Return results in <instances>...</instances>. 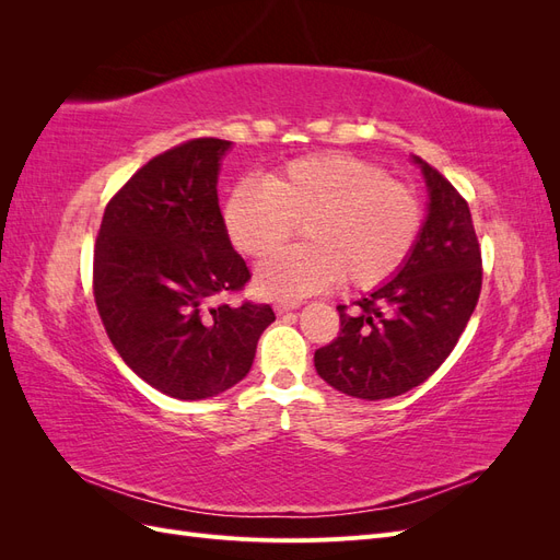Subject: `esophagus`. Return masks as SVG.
<instances>
[{
  "label": "esophagus",
  "instance_id": "obj_1",
  "mask_svg": "<svg viewBox=\"0 0 560 560\" xmlns=\"http://www.w3.org/2000/svg\"><path fill=\"white\" fill-rule=\"evenodd\" d=\"M301 306V303L299 301H278L276 303V313H290V311H294V308H299Z\"/></svg>",
  "mask_w": 560,
  "mask_h": 560
}]
</instances>
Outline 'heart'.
Listing matches in <instances>:
<instances>
[{"label": "heart", "mask_w": 560, "mask_h": 560, "mask_svg": "<svg viewBox=\"0 0 560 560\" xmlns=\"http://www.w3.org/2000/svg\"><path fill=\"white\" fill-rule=\"evenodd\" d=\"M425 212L413 186L346 151L290 161L266 184L243 179L224 202V229L247 257H268L303 226L311 241L257 270V290L299 301L334 282L376 290L413 254Z\"/></svg>", "instance_id": "1"}]
</instances>
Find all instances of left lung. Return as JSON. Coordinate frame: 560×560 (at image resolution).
Listing matches in <instances>:
<instances>
[{
  "mask_svg": "<svg viewBox=\"0 0 560 560\" xmlns=\"http://www.w3.org/2000/svg\"><path fill=\"white\" fill-rule=\"evenodd\" d=\"M430 191L420 241L376 292L338 306L341 329L315 350V369L338 393L389 399L425 383L453 352L481 294V247L467 200L416 159Z\"/></svg>",
  "mask_w": 560,
  "mask_h": 560,
  "instance_id": "obj_1",
  "label": "left lung"
}]
</instances>
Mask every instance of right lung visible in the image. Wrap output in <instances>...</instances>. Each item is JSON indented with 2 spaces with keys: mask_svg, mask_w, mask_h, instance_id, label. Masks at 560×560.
<instances>
[{
  "mask_svg": "<svg viewBox=\"0 0 560 560\" xmlns=\"http://www.w3.org/2000/svg\"><path fill=\"white\" fill-rule=\"evenodd\" d=\"M229 147L198 138L151 159L112 196L95 241L93 296L112 346L175 399H208L243 381L276 319L268 303L206 306L252 278L217 198Z\"/></svg>",
  "mask_w": 560,
  "mask_h": 560,
  "instance_id": "right-lung-1",
  "label": "right lung"
}]
</instances>
